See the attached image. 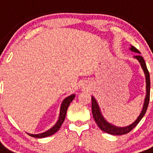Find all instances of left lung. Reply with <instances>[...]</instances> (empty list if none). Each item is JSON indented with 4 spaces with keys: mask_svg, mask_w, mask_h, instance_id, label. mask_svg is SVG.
I'll use <instances>...</instances> for the list:
<instances>
[{
    "mask_svg": "<svg viewBox=\"0 0 153 153\" xmlns=\"http://www.w3.org/2000/svg\"><path fill=\"white\" fill-rule=\"evenodd\" d=\"M130 50L134 51V52H136V53H140L134 46H131ZM134 57L139 61V63H140L143 69V71H144V73H145L146 83H147V85H146L147 94H146L145 101H144V104H143V108L142 112H141L140 115L139 116V117L137 118V120L133 124H131L129 126L126 127H117L114 126L113 125L109 124L108 121H105L104 118L102 117V114L100 112V108L98 106V103H97L95 99L93 96L91 97L92 114H93L94 119V121H95L96 124L98 125V126L100 128V130H102L103 132L110 134H113V135H122V134H128L129 132H130L139 124V121H141V119L143 117V116L145 115L146 111L148 109L149 100H150V75H149V72H148V70L147 68V66H146L145 61L143 59V58L140 54H137Z\"/></svg>",
    "mask_w": 153,
    "mask_h": 153,
    "instance_id": "left-lung-1",
    "label": "left lung"
}]
</instances>
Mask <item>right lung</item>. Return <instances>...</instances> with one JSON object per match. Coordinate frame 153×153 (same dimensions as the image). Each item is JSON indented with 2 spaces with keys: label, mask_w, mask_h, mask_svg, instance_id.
<instances>
[{
  "label": "right lung",
  "mask_w": 153,
  "mask_h": 153,
  "mask_svg": "<svg viewBox=\"0 0 153 153\" xmlns=\"http://www.w3.org/2000/svg\"><path fill=\"white\" fill-rule=\"evenodd\" d=\"M74 98H75V94H72V95H70V96L66 98L65 100H63V102H62V105H61V108H60V114L59 121H57V123L51 129L45 131L44 133L38 134H28L30 136H32V137H34V138H45V137H48V136H51L53 134L56 133L57 131L59 130L62 124L63 123V121L65 120L68 108L70 102L74 100Z\"/></svg>",
  "instance_id": "obj_1"
}]
</instances>
